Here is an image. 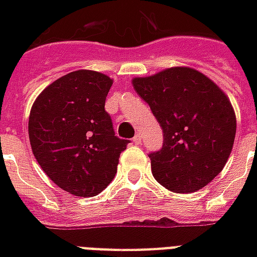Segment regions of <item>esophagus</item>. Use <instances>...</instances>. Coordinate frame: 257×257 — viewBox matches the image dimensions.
Instances as JSON below:
<instances>
[{"mask_svg":"<svg viewBox=\"0 0 257 257\" xmlns=\"http://www.w3.org/2000/svg\"><path fill=\"white\" fill-rule=\"evenodd\" d=\"M134 143L135 145H140V143H142V136H140L139 134L136 135V136L134 138Z\"/></svg>","mask_w":257,"mask_h":257,"instance_id":"1","label":"esophagus"}]
</instances>
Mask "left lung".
<instances>
[{"instance_id":"1","label":"left lung","mask_w":257,"mask_h":257,"mask_svg":"<svg viewBox=\"0 0 257 257\" xmlns=\"http://www.w3.org/2000/svg\"><path fill=\"white\" fill-rule=\"evenodd\" d=\"M132 85L164 134L162 149L150 154L157 182L180 194L210 183L226 165L237 131L226 93L205 74L182 66L135 77Z\"/></svg>"}]
</instances>
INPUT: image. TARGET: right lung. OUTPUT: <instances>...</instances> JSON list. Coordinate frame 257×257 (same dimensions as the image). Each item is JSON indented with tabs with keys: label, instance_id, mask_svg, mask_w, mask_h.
<instances>
[{
	"label": "right lung",
	"instance_id": "add662e5",
	"mask_svg": "<svg viewBox=\"0 0 257 257\" xmlns=\"http://www.w3.org/2000/svg\"><path fill=\"white\" fill-rule=\"evenodd\" d=\"M111 85L99 71H71L48 85L31 107L33 154L48 178L75 197H93L106 189L129 143L115 136L104 110Z\"/></svg>",
	"mask_w": 257,
	"mask_h": 257
}]
</instances>
